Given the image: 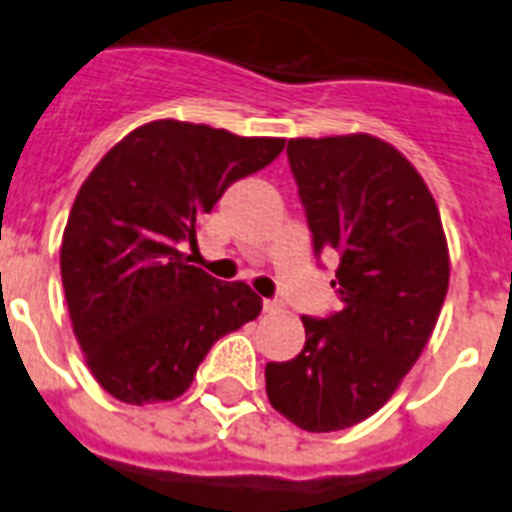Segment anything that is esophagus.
<instances>
[{"label": "esophagus", "instance_id": "obj_1", "mask_svg": "<svg viewBox=\"0 0 512 512\" xmlns=\"http://www.w3.org/2000/svg\"><path fill=\"white\" fill-rule=\"evenodd\" d=\"M263 308H265V313L281 311V300H276V297H265V300H263Z\"/></svg>", "mask_w": 512, "mask_h": 512}]
</instances>
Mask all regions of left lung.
I'll use <instances>...</instances> for the list:
<instances>
[{
    "mask_svg": "<svg viewBox=\"0 0 512 512\" xmlns=\"http://www.w3.org/2000/svg\"><path fill=\"white\" fill-rule=\"evenodd\" d=\"M287 156L313 252L340 255V311L303 316V350L265 366V390L297 428L329 433L372 417L420 358L449 289V252L428 185L385 140L297 138Z\"/></svg>",
    "mask_w": 512,
    "mask_h": 512,
    "instance_id": "8db88e82",
    "label": "left lung"
}]
</instances>
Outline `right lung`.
<instances>
[{
  "label": "right lung",
  "instance_id": "add662e5",
  "mask_svg": "<svg viewBox=\"0 0 512 512\" xmlns=\"http://www.w3.org/2000/svg\"><path fill=\"white\" fill-rule=\"evenodd\" d=\"M281 151V138L162 119L90 172L63 231L60 276L100 388L124 404L172 401L220 337L260 316L263 300L244 281L188 265L183 249L225 188Z\"/></svg>",
  "mask_w": 512,
  "mask_h": 512
}]
</instances>
